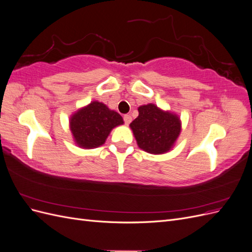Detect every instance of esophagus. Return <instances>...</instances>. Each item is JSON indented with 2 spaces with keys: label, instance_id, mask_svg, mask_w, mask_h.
Wrapping results in <instances>:
<instances>
[{
  "label": "esophagus",
  "instance_id": "1",
  "mask_svg": "<svg viewBox=\"0 0 252 252\" xmlns=\"http://www.w3.org/2000/svg\"><path fill=\"white\" fill-rule=\"evenodd\" d=\"M131 121H132V118H131L130 114H125V116H124V122H125V124H126V125H129V124L131 123Z\"/></svg>",
  "mask_w": 252,
  "mask_h": 252
}]
</instances>
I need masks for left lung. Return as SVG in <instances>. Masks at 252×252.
<instances>
[{"label": "left lung", "instance_id": "obj_1", "mask_svg": "<svg viewBox=\"0 0 252 252\" xmlns=\"http://www.w3.org/2000/svg\"><path fill=\"white\" fill-rule=\"evenodd\" d=\"M138 110V118L129 125L138 146L151 155L169 152L182 130L180 117L152 103L140 106Z\"/></svg>", "mask_w": 252, "mask_h": 252}]
</instances>
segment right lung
I'll return each instance as SVG.
<instances>
[{
  "instance_id": "obj_1",
  "label": "right lung",
  "mask_w": 252,
  "mask_h": 252,
  "mask_svg": "<svg viewBox=\"0 0 252 252\" xmlns=\"http://www.w3.org/2000/svg\"><path fill=\"white\" fill-rule=\"evenodd\" d=\"M123 124V118L117 111L97 101L78 109L69 119V128L75 145L85 149L102 146L112 129Z\"/></svg>"
}]
</instances>
